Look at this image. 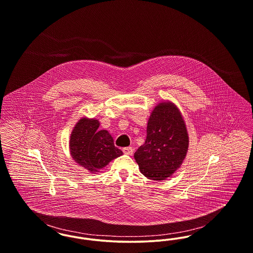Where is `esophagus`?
Segmentation results:
<instances>
[{
	"instance_id": "esophagus-1",
	"label": "esophagus",
	"mask_w": 253,
	"mask_h": 253,
	"mask_svg": "<svg viewBox=\"0 0 253 253\" xmlns=\"http://www.w3.org/2000/svg\"><path fill=\"white\" fill-rule=\"evenodd\" d=\"M123 152L125 153V154L126 155H132L133 154V148L132 147H125V148H123Z\"/></svg>"
}]
</instances>
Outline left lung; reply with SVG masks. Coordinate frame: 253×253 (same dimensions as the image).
Listing matches in <instances>:
<instances>
[{
	"label": "left lung",
	"mask_w": 253,
	"mask_h": 253,
	"mask_svg": "<svg viewBox=\"0 0 253 253\" xmlns=\"http://www.w3.org/2000/svg\"><path fill=\"white\" fill-rule=\"evenodd\" d=\"M189 146L183 117L172 102H162L152 110L146 128V139L134 158L143 176L164 180L182 165Z\"/></svg>",
	"instance_id": "left-lung-1"
}]
</instances>
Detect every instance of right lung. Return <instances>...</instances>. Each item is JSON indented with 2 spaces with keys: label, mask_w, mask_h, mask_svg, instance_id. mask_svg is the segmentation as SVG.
Returning <instances> with one entry per match:
<instances>
[{
  "label": "right lung",
  "mask_w": 253,
  "mask_h": 253,
  "mask_svg": "<svg viewBox=\"0 0 253 253\" xmlns=\"http://www.w3.org/2000/svg\"><path fill=\"white\" fill-rule=\"evenodd\" d=\"M96 119L81 118L77 122L70 137V152L74 161L91 174L109 165L123 155L117 148L109 131L99 130Z\"/></svg>",
  "instance_id": "add662e5"
}]
</instances>
